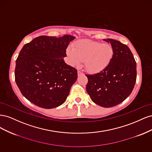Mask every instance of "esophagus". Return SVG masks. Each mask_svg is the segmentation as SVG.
Returning a JSON list of instances; mask_svg holds the SVG:
<instances>
[{"instance_id": "obj_1", "label": "esophagus", "mask_w": 152, "mask_h": 152, "mask_svg": "<svg viewBox=\"0 0 152 152\" xmlns=\"http://www.w3.org/2000/svg\"><path fill=\"white\" fill-rule=\"evenodd\" d=\"M78 76H80V75H84V73H82V72H80V71H78Z\"/></svg>"}]
</instances>
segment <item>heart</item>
Segmentation results:
<instances>
[{
	"mask_svg": "<svg viewBox=\"0 0 152 152\" xmlns=\"http://www.w3.org/2000/svg\"><path fill=\"white\" fill-rule=\"evenodd\" d=\"M66 54L72 66H79L84 61L86 70L91 73L103 71L111 63L114 50L109 44L93 40H79L73 48L66 49Z\"/></svg>",
	"mask_w": 152,
	"mask_h": 152,
	"instance_id": "obj_1",
	"label": "heart"
}]
</instances>
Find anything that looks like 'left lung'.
<instances>
[{"label":"left lung","mask_w":152,"mask_h":152,"mask_svg":"<svg viewBox=\"0 0 152 152\" xmlns=\"http://www.w3.org/2000/svg\"><path fill=\"white\" fill-rule=\"evenodd\" d=\"M114 50L111 63L104 70L88 79L86 91L94 103L109 108L122 103L131 94L136 80V63L127 45L107 39Z\"/></svg>","instance_id":"1"}]
</instances>
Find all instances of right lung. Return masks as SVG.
<instances>
[{
  "label": "right lung",
  "instance_id": "1",
  "mask_svg": "<svg viewBox=\"0 0 152 152\" xmlns=\"http://www.w3.org/2000/svg\"><path fill=\"white\" fill-rule=\"evenodd\" d=\"M75 37L42 35L26 44L16 59L15 81L21 94L43 108H53L65 102L77 79V70L63 58Z\"/></svg>",
  "mask_w": 152,
  "mask_h": 152
}]
</instances>
